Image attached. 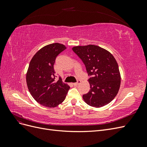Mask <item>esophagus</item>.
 Here are the masks:
<instances>
[{"label": "esophagus", "instance_id": "esophagus-1", "mask_svg": "<svg viewBox=\"0 0 147 147\" xmlns=\"http://www.w3.org/2000/svg\"><path fill=\"white\" fill-rule=\"evenodd\" d=\"M80 83H81V81L80 80H78L77 82L76 83H74V86H78V84H79Z\"/></svg>", "mask_w": 147, "mask_h": 147}]
</instances>
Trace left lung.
Listing matches in <instances>:
<instances>
[{"mask_svg":"<svg viewBox=\"0 0 147 147\" xmlns=\"http://www.w3.org/2000/svg\"><path fill=\"white\" fill-rule=\"evenodd\" d=\"M72 50L82 59L88 75L90 90L83 99L93 107L109 104L118 94L121 75L117 62L107 50L99 46H77Z\"/></svg>","mask_w":147,"mask_h":147,"instance_id":"1","label":"left lung"}]
</instances>
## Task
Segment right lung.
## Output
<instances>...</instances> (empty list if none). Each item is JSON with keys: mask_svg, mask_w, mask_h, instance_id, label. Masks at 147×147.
<instances>
[{"mask_svg": "<svg viewBox=\"0 0 147 147\" xmlns=\"http://www.w3.org/2000/svg\"><path fill=\"white\" fill-rule=\"evenodd\" d=\"M65 49V45L59 43L43 47L32 57L26 74V83L30 94L38 103L48 108L61 104L70 88L60 78L55 81V60Z\"/></svg>", "mask_w": 147, "mask_h": 147, "instance_id": "1", "label": "right lung"}]
</instances>
